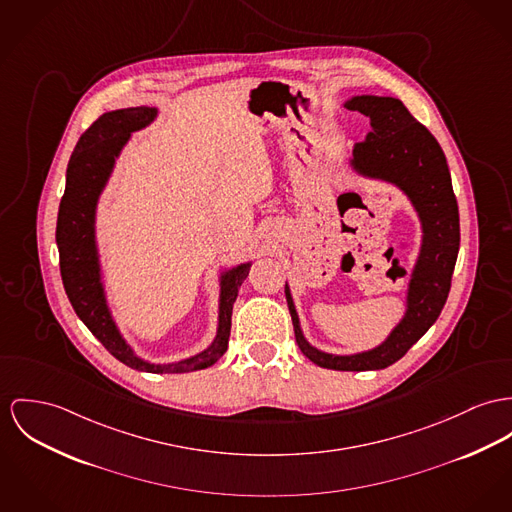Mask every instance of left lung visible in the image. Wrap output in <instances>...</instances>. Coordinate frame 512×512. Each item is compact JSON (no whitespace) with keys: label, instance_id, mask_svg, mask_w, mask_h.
<instances>
[{"label":"left lung","instance_id":"left-lung-1","mask_svg":"<svg viewBox=\"0 0 512 512\" xmlns=\"http://www.w3.org/2000/svg\"><path fill=\"white\" fill-rule=\"evenodd\" d=\"M347 109L370 118L366 140L354 144L353 167L397 185L411 198L423 224V245L407 292V312L390 337L366 353L337 356L314 349L302 335L288 286L286 302L300 351L329 370H380L407 353L442 312L460 249V216L450 171L433 134L394 97L360 95Z\"/></svg>","mask_w":512,"mask_h":512}]
</instances>
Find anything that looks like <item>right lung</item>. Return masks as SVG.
Segmentation results:
<instances>
[{
    "label": "right lung",
    "instance_id": "obj_1",
    "mask_svg": "<svg viewBox=\"0 0 512 512\" xmlns=\"http://www.w3.org/2000/svg\"><path fill=\"white\" fill-rule=\"evenodd\" d=\"M158 115L154 107H130L105 113L81 136L66 171V191L60 200L56 243L60 253V275L66 294L79 319L101 341V345L122 364L152 374H181L212 366L228 349L232 310L237 290L249 275V263L239 265L222 276L220 321L214 343L187 360L173 364H150L132 353L120 337L117 325L107 308L101 271L95 247V206L101 195L115 158L128 142L130 132L144 128Z\"/></svg>",
    "mask_w": 512,
    "mask_h": 512
}]
</instances>
